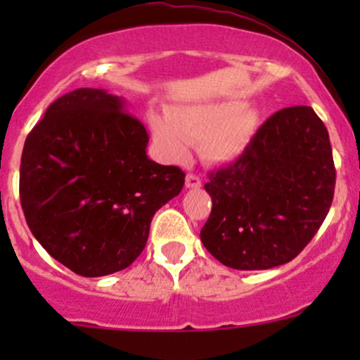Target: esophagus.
I'll list each match as a JSON object with an SVG mask.
<instances>
[{
  "label": "esophagus",
  "mask_w": 360,
  "mask_h": 360,
  "mask_svg": "<svg viewBox=\"0 0 360 360\" xmlns=\"http://www.w3.org/2000/svg\"><path fill=\"white\" fill-rule=\"evenodd\" d=\"M202 186L200 177L195 176V174H188L186 176V188H191V190H197V188Z\"/></svg>",
  "instance_id": "esophagus-1"
}]
</instances>
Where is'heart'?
Here are the masks:
<instances>
[{
    "label": "heart",
    "mask_w": 360,
    "mask_h": 360,
    "mask_svg": "<svg viewBox=\"0 0 360 360\" xmlns=\"http://www.w3.org/2000/svg\"><path fill=\"white\" fill-rule=\"evenodd\" d=\"M155 143L170 160L183 162L190 144L200 143L202 157L226 165L249 150L259 127V112L244 101L172 108L150 120Z\"/></svg>",
    "instance_id": "1"
}]
</instances>
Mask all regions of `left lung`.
<instances>
[{
    "mask_svg": "<svg viewBox=\"0 0 360 360\" xmlns=\"http://www.w3.org/2000/svg\"><path fill=\"white\" fill-rule=\"evenodd\" d=\"M212 210L200 231L224 266L268 270L314 238L331 207L336 170L329 134L310 106L271 115L237 162L210 172Z\"/></svg>",
    "mask_w": 360,
    "mask_h": 360,
    "instance_id": "left-lung-1",
    "label": "left lung"
}]
</instances>
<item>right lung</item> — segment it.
I'll return each mask as SVG.
<instances>
[{
  "mask_svg": "<svg viewBox=\"0 0 360 360\" xmlns=\"http://www.w3.org/2000/svg\"><path fill=\"white\" fill-rule=\"evenodd\" d=\"M125 101L78 89L53 101L25 139L20 203L43 249L82 277L130 266L155 212L184 186L179 167L148 158L143 123Z\"/></svg>",
  "mask_w": 360,
  "mask_h": 360,
  "instance_id": "obj_1",
  "label": "right lung"
}]
</instances>
